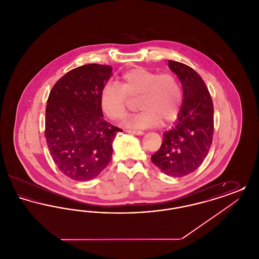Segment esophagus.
<instances>
[{"mask_svg": "<svg viewBox=\"0 0 259 259\" xmlns=\"http://www.w3.org/2000/svg\"><path fill=\"white\" fill-rule=\"evenodd\" d=\"M127 132L130 133V134H133V135L136 136L144 135V132H143V131H139V130H129V131H127Z\"/></svg>", "mask_w": 259, "mask_h": 259, "instance_id": "esophagus-1", "label": "esophagus"}]
</instances>
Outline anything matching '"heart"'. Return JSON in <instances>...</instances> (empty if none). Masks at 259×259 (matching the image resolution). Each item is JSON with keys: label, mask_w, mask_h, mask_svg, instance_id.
<instances>
[{"label": "heart", "mask_w": 259, "mask_h": 259, "mask_svg": "<svg viewBox=\"0 0 259 259\" xmlns=\"http://www.w3.org/2000/svg\"><path fill=\"white\" fill-rule=\"evenodd\" d=\"M138 100L142 110L127 118L125 126L132 129L154 127L163 121H175L181 111L183 92L178 79L171 74H158L137 67L120 76L119 84L109 81L101 90L100 106L112 120H122L129 109V98Z\"/></svg>", "instance_id": "heart-1"}]
</instances>
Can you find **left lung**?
<instances>
[{"label":"left lung","mask_w":259,"mask_h":259,"mask_svg":"<svg viewBox=\"0 0 259 259\" xmlns=\"http://www.w3.org/2000/svg\"><path fill=\"white\" fill-rule=\"evenodd\" d=\"M183 87V104L172 128L163 134L151 161L162 172L182 178L194 172L208 155L213 134V105L202 77L189 66L168 60Z\"/></svg>","instance_id":"left-lung-1"}]
</instances>
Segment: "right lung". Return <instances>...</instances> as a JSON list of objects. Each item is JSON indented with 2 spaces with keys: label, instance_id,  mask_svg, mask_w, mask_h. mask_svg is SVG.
Masks as SVG:
<instances>
[{
  "label": "right lung",
  "instance_id": "right-lung-1",
  "mask_svg": "<svg viewBox=\"0 0 259 259\" xmlns=\"http://www.w3.org/2000/svg\"><path fill=\"white\" fill-rule=\"evenodd\" d=\"M112 74L107 65L87 64L68 72L50 91L46 139L58 169L76 182L95 179L110 163L121 129L104 119L100 93Z\"/></svg>",
  "mask_w": 259,
  "mask_h": 259
}]
</instances>
